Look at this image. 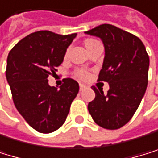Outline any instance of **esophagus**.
I'll return each mask as SVG.
<instances>
[{
  "label": "esophagus",
  "instance_id": "obj_1",
  "mask_svg": "<svg viewBox=\"0 0 158 158\" xmlns=\"http://www.w3.org/2000/svg\"><path fill=\"white\" fill-rule=\"evenodd\" d=\"M84 88H85V85H83V84L81 83V84H80V90L81 91V90H83Z\"/></svg>",
  "mask_w": 158,
  "mask_h": 158
}]
</instances>
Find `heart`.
<instances>
[{
    "instance_id": "b5f03b06",
    "label": "heart",
    "mask_w": 158,
    "mask_h": 158,
    "mask_svg": "<svg viewBox=\"0 0 158 158\" xmlns=\"http://www.w3.org/2000/svg\"><path fill=\"white\" fill-rule=\"evenodd\" d=\"M95 42H96V40H94V39H87V40H85L84 44H85V46L87 48V47L89 46V45H91V44H93ZM75 76L77 77L78 78H82V80H85V78H87V77H89V74H88V72H87V71H85L84 69H77V70H76V72H75Z\"/></svg>"
}]
</instances>
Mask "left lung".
<instances>
[{
    "instance_id": "obj_1",
    "label": "left lung",
    "mask_w": 158,
    "mask_h": 158,
    "mask_svg": "<svg viewBox=\"0 0 158 158\" xmlns=\"http://www.w3.org/2000/svg\"><path fill=\"white\" fill-rule=\"evenodd\" d=\"M85 33L98 36L106 56L98 81L109 83L107 94L93 87L95 99L88 103L94 122L107 130L122 127L134 115L148 85L150 58L143 42L130 32L102 24Z\"/></svg>"
}]
</instances>
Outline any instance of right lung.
<instances>
[{
	"instance_id": "1",
	"label": "right lung",
	"mask_w": 158,
	"mask_h": 158,
	"mask_svg": "<svg viewBox=\"0 0 158 158\" xmlns=\"http://www.w3.org/2000/svg\"><path fill=\"white\" fill-rule=\"evenodd\" d=\"M76 36L35 31L20 40L8 53L6 76L12 100L26 122L38 132L56 131L65 123L80 90L78 83L70 77L63 78L60 89L48 83Z\"/></svg>"
}]
</instances>
